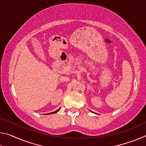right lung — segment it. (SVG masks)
<instances>
[{
    "instance_id": "right-lung-1",
    "label": "right lung",
    "mask_w": 146,
    "mask_h": 146,
    "mask_svg": "<svg viewBox=\"0 0 146 146\" xmlns=\"http://www.w3.org/2000/svg\"><path fill=\"white\" fill-rule=\"evenodd\" d=\"M59 111V110H56V111H54V112H52V113H48V114H53V113H56V112H58Z\"/></svg>"
}]
</instances>
